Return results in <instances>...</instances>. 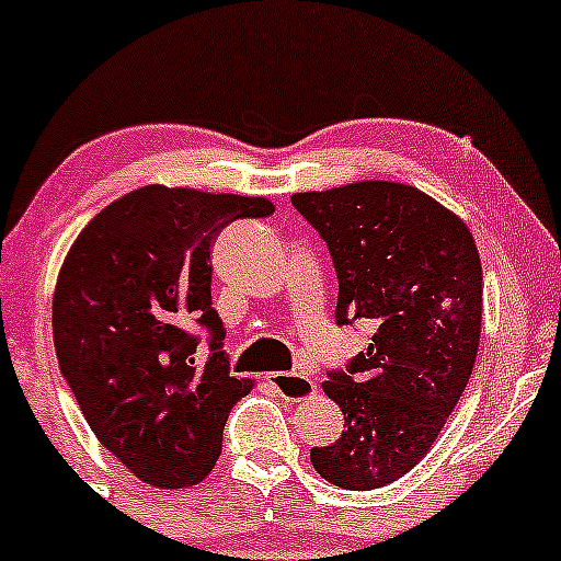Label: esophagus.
I'll list each match as a JSON object with an SVG mask.
<instances>
[{"mask_svg":"<svg viewBox=\"0 0 561 561\" xmlns=\"http://www.w3.org/2000/svg\"><path fill=\"white\" fill-rule=\"evenodd\" d=\"M270 383L278 389V394L283 400L288 402H302V400H310V397L316 394V380L308 378L305 373H273L267 375Z\"/></svg>","mask_w":561,"mask_h":561,"instance_id":"esophagus-1","label":"esophagus"}]
</instances>
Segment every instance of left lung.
<instances>
[{"mask_svg":"<svg viewBox=\"0 0 561 561\" xmlns=\"http://www.w3.org/2000/svg\"><path fill=\"white\" fill-rule=\"evenodd\" d=\"M337 270V323L367 319L373 343L323 394L343 410L337 443L310 451L351 492L408 476L435 446L481 343L483 270L470 227L415 186L356 181L291 196Z\"/></svg>","mask_w":561,"mask_h":561,"instance_id":"left-lung-1","label":"left lung"}]
</instances>
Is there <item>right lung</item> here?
Listing matches in <instances>:
<instances>
[{
    "label": "right lung",
    "instance_id": "1",
    "mask_svg": "<svg viewBox=\"0 0 561 561\" xmlns=\"http://www.w3.org/2000/svg\"><path fill=\"white\" fill-rule=\"evenodd\" d=\"M267 196L151 186L110 202L67 251L54 345L91 432L142 483L186 489L221 456L224 424L253 380L229 375L210 297V245L227 224L264 218ZM192 320L214 334L196 363Z\"/></svg>",
    "mask_w": 561,
    "mask_h": 561
}]
</instances>
